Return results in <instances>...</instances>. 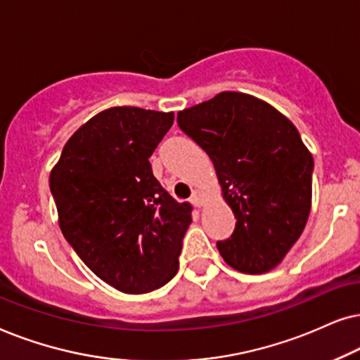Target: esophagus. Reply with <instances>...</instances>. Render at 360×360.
<instances>
[{
    "mask_svg": "<svg viewBox=\"0 0 360 360\" xmlns=\"http://www.w3.org/2000/svg\"><path fill=\"white\" fill-rule=\"evenodd\" d=\"M191 202H193L195 207H202L204 200H202V191L195 189L193 193V198H191Z\"/></svg>",
    "mask_w": 360,
    "mask_h": 360,
    "instance_id": "obj_1",
    "label": "esophagus"
}]
</instances>
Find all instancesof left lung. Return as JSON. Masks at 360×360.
Returning a JSON list of instances; mask_svg holds the SVG:
<instances>
[{"mask_svg":"<svg viewBox=\"0 0 360 360\" xmlns=\"http://www.w3.org/2000/svg\"><path fill=\"white\" fill-rule=\"evenodd\" d=\"M177 124L214 162L237 224L217 242L227 265L260 275L281 263L311 210L314 161L285 115L260 98L222 92L177 113Z\"/></svg>","mask_w":360,"mask_h":360,"instance_id":"1","label":"left lung"}]
</instances>
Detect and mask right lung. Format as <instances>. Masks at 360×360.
Wrapping results in <instances>:
<instances>
[{
    "instance_id": "right-lung-1",
    "label": "right lung",
    "mask_w": 360,
    "mask_h": 360,
    "mask_svg": "<svg viewBox=\"0 0 360 360\" xmlns=\"http://www.w3.org/2000/svg\"><path fill=\"white\" fill-rule=\"evenodd\" d=\"M174 113L113 107L65 143L49 184L65 240L100 280L141 295L177 273L191 204L153 176L150 156Z\"/></svg>"
}]
</instances>
